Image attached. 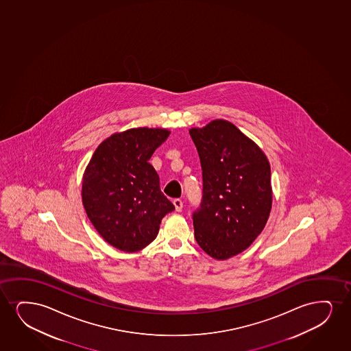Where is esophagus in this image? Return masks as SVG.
Listing matches in <instances>:
<instances>
[{"instance_id": "1", "label": "esophagus", "mask_w": 351, "mask_h": 351, "mask_svg": "<svg viewBox=\"0 0 351 351\" xmlns=\"http://www.w3.org/2000/svg\"><path fill=\"white\" fill-rule=\"evenodd\" d=\"M174 208L176 211H182V199H174L173 200Z\"/></svg>"}]
</instances>
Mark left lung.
<instances>
[{
    "label": "left lung",
    "instance_id": "1",
    "mask_svg": "<svg viewBox=\"0 0 351 351\" xmlns=\"http://www.w3.org/2000/svg\"><path fill=\"white\" fill-rule=\"evenodd\" d=\"M203 169V200L193 213L195 237L211 258L226 260L253 243L271 209V165L235 125L213 120L190 129Z\"/></svg>",
    "mask_w": 351,
    "mask_h": 351
}]
</instances>
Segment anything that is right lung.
Masks as SVG:
<instances>
[{
  "instance_id": "obj_1",
  "label": "right lung",
  "mask_w": 351,
  "mask_h": 351,
  "mask_svg": "<svg viewBox=\"0 0 351 351\" xmlns=\"http://www.w3.org/2000/svg\"><path fill=\"white\" fill-rule=\"evenodd\" d=\"M171 134L162 128H132L99 143L83 174L82 200L98 234L125 253L156 240L161 219L174 205L160 190L148 160Z\"/></svg>"
}]
</instances>
